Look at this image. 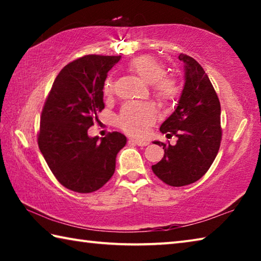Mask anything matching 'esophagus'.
<instances>
[{"mask_svg": "<svg viewBox=\"0 0 261 261\" xmlns=\"http://www.w3.org/2000/svg\"><path fill=\"white\" fill-rule=\"evenodd\" d=\"M130 143H134L138 146H147L149 144L147 140H141V139H130Z\"/></svg>", "mask_w": 261, "mask_h": 261, "instance_id": "esophagus-1", "label": "esophagus"}]
</instances>
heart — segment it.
I'll return each mask as SVG.
<instances>
[{
  "label": "heart",
  "instance_id": "1",
  "mask_svg": "<svg viewBox=\"0 0 261 261\" xmlns=\"http://www.w3.org/2000/svg\"><path fill=\"white\" fill-rule=\"evenodd\" d=\"M127 70L138 76L141 81L149 84L153 94L162 102H171L180 94L179 82L175 77L166 76V67L162 62L149 55H143L132 60ZM103 94H114V83L107 78L103 83ZM156 120V110L146 102H129L123 106L117 117V123L122 130L129 135L141 136L149 125Z\"/></svg>",
  "mask_w": 261,
  "mask_h": 261
}]
</instances>
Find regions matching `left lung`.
Wrapping results in <instances>:
<instances>
[{
    "mask_svg": "<svg viewBox=\"0 0 261 261\" xmlns=\"http://www.w3.org/2000/svg\"><path fill=\"white\" fill-rule=\"evenodd\" d=\"M184 63L185 84L175 112L162 123L160 131L176 136V145L154 141L165 155L152 166L153 173L170 187L197 182L210 169L218 155L222 129L221 106L208 76L198 62L179 54Z\"/></svg>",
    "mask_w": 261,
    "mask_h": 261,
    "instance_id": "left-lung-1",
    "label": "left lung"
}]
</instances>
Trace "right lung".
<instances>
[{"label": "right lung", "instance_id": "right-lung-1", "mask_svg": "<svg viewBox=\"0 0 261 261\" xmlns=\"http://www.w3.org/2000/svg\"><path fill=\"white\" fill-rule=\"evenodd\" d=\"M121 56L86 55L55 78L40 117L38 145L56 179L79 193L94 192L112 178L126 137L114 131L88 137L105 108L103 83Z\"/></svg>", "mask_w": 261, "mask_h": 261}]
</instances>
